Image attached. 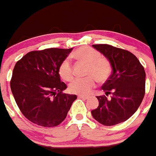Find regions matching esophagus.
I'll use <instances>...</instances> for the list:
<instances>
[{"label":"esophagus","instance_id":"obj_1","mask_svg":"<svg viewBox=\"0 0 156 156\" xmlns=\"http://www.w3.org/2000/svg\"><path fill=\"white\" fill-rule=\"evenodd\" d=\"M78 98H81V99H84V100H87L88 98V96H87V95H79L78 96Z\"/></svg>","mask_w":156,"mask_h":156}]
</instances>
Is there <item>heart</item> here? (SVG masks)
<instances>
[{"label":"heart","instance_id":"heart-1","mask_svg":"<svg viewBox=\"0 0 156 156\" xmlns=\"http://www.w3.org/2000/svg\"><path fill=\"white\" fill-rule=\"evenodd\" d=\"M78 61L87 64L86 78H75L69 84V90L74 94L86 95L95 86V79L104 83L108 78L111 73V65L100 53L90 47H82L72 54ZM59 75L65 81H69L73 78V69L69 58L62 61L58 68Z\"/></svg>","mask_w":156,"mask_h":156}]
</instances>
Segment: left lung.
Segmentation results:
<instances>
[{
    "mask_svg": "<svg viewBox=\"0 0 156 156\" xmlns=\"http://www.w3.org/2000/svg\"><path fill=\"white\" fill-rule=\"evenodd\" d=\"M111 65L112 75L102 87L110 100L97 96L99 106L91 111L94 118L104 126H111L127 121L140 106L145 95L146 73L133 53L108 44H94Z\"/></svg>",
    "mask_w": 156,
    "mask_h": 156,
    "instance_id": "left-lung-1",
    "label": "left lung"
}]
</instances>
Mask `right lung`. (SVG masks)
Here are the masks:
<instances>
[{
    "label": "right lung",
    "mask_w": 156,
    "mask_h": 156,
    "mask_svg": "<svg viewBox=\"0 0 156 156\" xmlns=\"http://www.w3.org/2000/svg\"><path fill=\"white\" fill-rule=\"evenodd\" d=\"M73 48H47L28 52L16 63L10 88L22 113L33 123L58 126L66 119L76 95L65 94L58 68Z\"/></svg>",
    "instance_id": "1"
}]
</instances>
